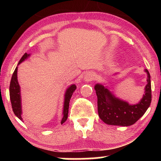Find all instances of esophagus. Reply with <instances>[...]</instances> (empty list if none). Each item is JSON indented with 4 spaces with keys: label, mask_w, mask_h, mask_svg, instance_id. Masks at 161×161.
I'll use <instances>...</instances> for the list:
<instances>
[{
    "label": "esophagus",
    "mask_w": 161,
    "mask_h": 161,
    "mask_svg": "<svg viewBox=\"0 0 161 161\" xmlns=\"http://www.w3.org/2000/svg\"><path fill=\"white\" fill-rule=\"evenodd\" d=\"M94 73L92 72H89L86 73L85 76H84V80L85 81H91L94 80Z\"/></svg>",
    "instance_id": "esophagus-1"
}]
</instances>
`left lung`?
<instances>
[{
    "mask_svg": "<svg viewBox=\"0 0 161 161\" xmlns=\"http://www.w3.org/2000/svg\"><path fill=\"white\" fill-rule=\"evenodd\" d=\"M148 79L145 87V94L140 102L130 105L116 98L107 87L97 84L94 86L97 96L98 114L99 118L108 125L129 126L135 124L145 114L151 102V76L145 69Z\"/></svg>",
    "mask_w": 161,
    "mask_h": 161,
    "instance_id": "left-lung-1",
    "label": "left lung"
}]
</instances>
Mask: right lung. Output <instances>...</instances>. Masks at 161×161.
Masks as SVG:
<instances>
[{
	"instance_id": "add662e5",
	"label": "right lung",
	"mask_w": 161,
	"mask_h": 161,
	"mask_svg": "<svg viewBox=\"0 0 161 161\" xmlns=\"http://www.w3.org/2000/svg\"><path fill=\"white\" fill-rule=\"evenodd\" d=\"M30 56V54L25 53L23 56L22 57L20 61L18 62V64H20L22 62H23L25 59H27ZM17 72L18 67H16L12 75L11 81L10 84V99L11 102V105L13 108V111L14 112L15 115L18 117L19 119L23 120L22 118V108H21V98H20V89L17 77ZM77 89L75 84H72L69 88L67 89L64 94V108H63V114H62V119L61 121V124H63L64 121H66L68 117V113H69V101L72 97L73 92Z\"/></svg>"
}]
</instances>
